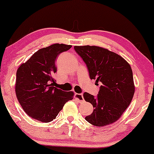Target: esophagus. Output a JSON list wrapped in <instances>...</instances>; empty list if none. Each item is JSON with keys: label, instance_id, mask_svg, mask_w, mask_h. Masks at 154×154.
Instances as JSON below:
<instances>
[{"label": "esophagus", "instance_id": "34e87169", "mask_svg": "<svg viewBox=\"0 0 154 154\" xmlns=\"http://www.w3.org/2000/svg\"><path fill=\"white\" fill-rule=\"evenodd\" d=\"M75 98H77L78 100H79L80 102H83V101L84 100V98H83V94L82 93H75Z\"/></svg>", "mask_w": 154, "mask_h": 154}]
</instances>
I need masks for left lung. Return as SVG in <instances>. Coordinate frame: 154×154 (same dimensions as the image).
I'll use <instances>...</instances> for the list:
<instances>
[{"mask_svg": "<svg viewBox=\"0 0 154 154\" xmlns=\"http://www.w3.org/2000/svg\"><path fill=\"white\" fill-rule=\"evenodd\" d=\"M76 53L87 66L90 79L100 85L97 96L84 92L86 102L94 110L85 120L102 127L120 119L129 106L134 93L132 71L130 64L115 52L97 46H74Z\"/></svg>", "mask_w": 154, "mask_h": 154, "instance_id": "left-lung-1", "label": "left lung"}]
</instances>
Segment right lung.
Listing matches in <instances>:
<instances>
[{"mask_svg":"<svg viewBox=\"0 0 154 154\" xmlns=\"http://www.w3.org/2000/svg\"><path fill=\"white\" fill-rule=\"evenodd\" d=\"M71 45L53 44L41 48L19 67L16 74L17 97L26 114L37 121L49 123L55 119L64 105L73 100V92L54 87L57 72L55 60Z\"/></svg>","mask_w":154,"mask_h":154,"instance_id":"right-lung-1","label":"right lung"}]
</instances>
